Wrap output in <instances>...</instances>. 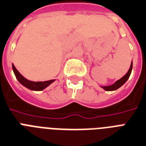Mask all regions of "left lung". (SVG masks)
Listing matches in <instances>:
<instances>
[{"label":"left lung","mask_w":146,"mask_h":146,"mask_svg":"<svg viewBox=\"0 0 146 146\" xmlns=\"http://www.w3.org/2000/svg\"><path fill=\"white\" fill-rule=\"evenodd\" d=\"M132 69H133V62H131L130 65V68H129V69L128 72L126 73L125 75H124L123 78L118 80V81H116V82L114 84H113L112 85H109V86H101V88L103 89H104L105 91H115V90H117L118 88H119L122 85H123L124 84L126 83V81H127L130 76L131 72H132Z\"/></svg>","instance_id":"8db88e82"}]
</instances>
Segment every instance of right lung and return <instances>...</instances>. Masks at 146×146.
<instances>
[{
	"label": "right lung",
	"mask_w": 146,
	"mask_h": 146,
	"mask_svg": "<svg viewBox=\"0 0 146 146\" xmlns=\"http://www.w3.org/2000/svg\"><path fill=\"white\" fill-rule=\"evenodd\" d=\"M12 67H13V71L14 72V74H15L16 78L18 80V81L22 85L27 88L28 89H30V90H32V91H42L43 89L47 88L48 85H50L51 84L55 81L54 79L53 80H49V81H37V82L29 81L27 78H25L23 76L22 74L18 72L14 65H12Z\"/></svg>",
	"instance_id": "obj_1"
}]
</instances>
